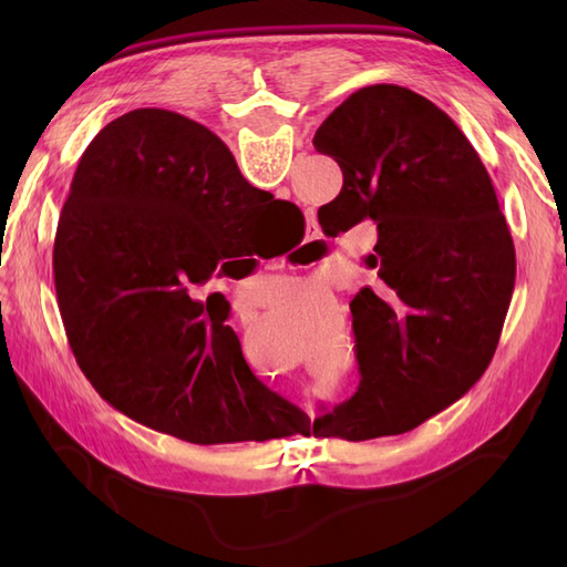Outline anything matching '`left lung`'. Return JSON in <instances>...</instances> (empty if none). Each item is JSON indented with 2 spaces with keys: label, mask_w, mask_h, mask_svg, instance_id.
I'll list each match as a JSON object with an SVG mask.
<instances>
[{
  "label": "left lung",
  "mask_w": 567,
  "mask_h": 567,
  "mask_svg": "<svg viewBox=\"0 0 567 567\" xmlns=\"http://www.w3.org/2000/svg\"><path fill=\"white\" fill-rule=\"evenodd\" d=\"M315 148L343 173L321 228L378 224V282L351 302L360 388L315 436H400L461 400L495 355L516 277L509 228L463 131L400 84L353 92Z\"/></svg>",
  "instance_id": "8db88e82"
}]
</instances>
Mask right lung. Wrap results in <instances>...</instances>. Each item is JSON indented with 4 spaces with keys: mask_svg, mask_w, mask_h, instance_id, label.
Returning a JSON list of instances; mask_svg holds the SVG:
<instances>
[{
    "mask_svg": "<svg viewBox=\"0 0 567 567\" xmlns=\"http://www.w3.org/2000/svg\"><path fill=\"white\" fill-rule=\"evenodd\" d=\"M270 204L183 114L134 110L92 138L60 212L53 277L78 365L118 412L199 445L309 429L252 375L228 311L189 295Z\"/></svg>",
    "mask_w": 567,
    "mask_h": 567,
    "instance_id": "obj_1",
    "label": "right lung"
}]
</instances>
